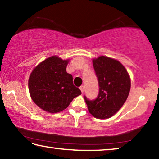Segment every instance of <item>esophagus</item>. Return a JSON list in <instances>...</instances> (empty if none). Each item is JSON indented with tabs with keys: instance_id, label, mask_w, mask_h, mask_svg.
Listing matches in <instances>:
<instances>
[{
	"instance_id": "1",
	"label": "esophagus",
	"mask_w": 159,
	"mask_h": 159,
	"mask_svg": "<svg viewBox=\"0 0 159 159\" xmlns=\"http://www.w3.org/2000/svg\"><path fill=\"white\" fill-rule=\"evenodd\" d=\"M80 90H81V93H83V92H84V90H85L84 86H83V85H81V86H80Z\"/></svg>"
}]
</instances>
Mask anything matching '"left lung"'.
I'll list each match as a JSON object with an SVG mask.
<instances>
[{
  "instance_id": "left-lung-1",
  "label": "left lung",
  "mask_w": 159,
  "mask_h": 159,
  "mask_svg": "<svg viewBox=\"0 0 159 159\" xmlns=\"http://www.w3.org/2000/svg\"><path fill=\"white\" fill-rule=\"evenodd\" d=\"M98 80L99 94L89 100L84 96L88 111L99 119L114 116L125 103L130 90V79L121 63L114 59L100 56L93 60Z\"/></svg>"
}]
</instances>
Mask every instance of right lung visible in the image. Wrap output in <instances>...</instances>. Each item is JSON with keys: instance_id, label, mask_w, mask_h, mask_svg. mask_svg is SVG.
<instances>
[{"instance_id": "add662e5", "label": "right lung", "mask_w": 159, "mask_h": 159, "mask_svg": "<svg viewBox=\"0 0 159 159\" xmlns=\"http://www.w3.org/2000/svg\"><path fill=\"white\" fill-rule=\"evenodd\" d=\"M69 60L52 56L40 63L29 79V90L34 103L44 111L57 113L66 109L81 91L66 71Z\"/></svg>"}]
</instances>
